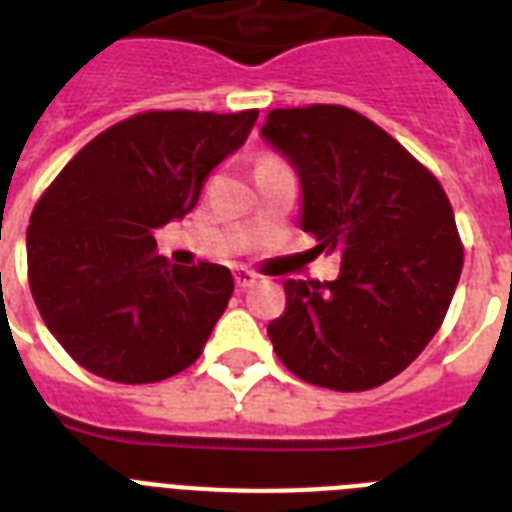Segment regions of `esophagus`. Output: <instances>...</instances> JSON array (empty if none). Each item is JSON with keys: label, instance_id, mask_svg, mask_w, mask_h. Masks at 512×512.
Instances as JSON below:
<instances>
[{"label": "esophagus", "instance_id": "obj_1", "mask_svg": "<svg viewBox=\"0 0 512 512\" xmlns=\"http://www.w3.org/2000/svg\"><path fill=\"white\" fill-rule=\"evenodd\" d=\"M234 281L239 289H249V286H255L257 283V273H252V270H247V268H236Z\"/></svg>", "mask_w": 512, "mask_h": 512}]
</instances>
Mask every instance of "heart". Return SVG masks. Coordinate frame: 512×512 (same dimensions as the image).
<instances>
[{"label": "heart", "instance_id": "obj_1", "mask_svg": "<svg viewBox=\"0 0 512 512\" xmlns=\"http://www.w3.org/2000/svg\"><path fill=\"white\" fill-rule=\"evenodd\" d=\"M265 161H273V158H265ZM265 161H260V163H265Z\"/></svg>", "mask_w": 512, "mask_h": 512}]
</instances>
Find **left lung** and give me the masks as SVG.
<instances>
[{
    "mask_svg": "<svg viewBox=\"0 0 512 512\" xmlns=\"http://www.w3.org/2000/svg\"><path fill=\"white\" fill-rule=\"evenodd\" d=\"M302 184L315 252H338L336 281H286L268 325L278 359L320 388H377L440 330L463 268L450 200L398 140L346 109H276L260 130Z\"/></svg>",
    "mask_w": 512,
    "mask_h": 512,
    "instance_id": "8db88e82",
    "label": "left lung"
}]
</instances>
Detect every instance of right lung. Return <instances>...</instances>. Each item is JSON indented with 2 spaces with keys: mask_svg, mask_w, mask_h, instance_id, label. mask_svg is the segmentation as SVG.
<instances>
[{
  "mask_svg": "<svg viewBox=\"0 0 512 512\" xmlns=\"http://www.w3.org/2000/svg\"><path fill=\"white\" fill-rule=\"evenodd\" d=\"M257 111H145L93 137L30 216L28 281L64 351L103 380L143 385L195 362L234 294L231 270L171 265L153 231L182 221Z\"/></svg>",
  "mask_w": 512,
  "mask_h": 512,
  "instance_id": "obj_1",
  "label": "right lung"
}]
</instances>
